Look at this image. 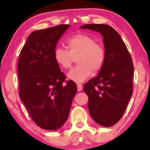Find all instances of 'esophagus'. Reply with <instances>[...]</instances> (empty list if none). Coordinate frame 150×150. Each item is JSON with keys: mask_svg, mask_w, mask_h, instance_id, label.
<instances>
[{"mask_svg": "<svg viewBox=\"0 0 150 150\" xmlns=\"http://www.w3.org/2000/svg\"><path fill=\"white\" fill-rule=\"evenodd\" d=\"M77 90L80 92V91H82V85L81 84H77Z\"/></svg>", "mask_w": 150, "mask_h": 150, "instance_id": "1", "label": "esophagus"}]
</instances>
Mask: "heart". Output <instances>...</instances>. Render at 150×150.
Wrapping results in <instances>:
<instances>
[{
    "label": "heart",
    "mask_w": 150,
    "mask_h": 150,
    "mask_svg": "<svg viewBox=\"0 0 150 150\" xmlns=\"http://www.w3.org/2000/svg\"><path fill=\"white\" fill-rule=\"evenodd\" d=\"M68 51L56 47L53 51V58L62 69H68L76 58L77 66L70 70L67 76L70 80L82 82L96 73L104 66L106 51L101 44L95 43L92 37L85 34H76L66 42Z\"/></svg>",
    "instance_id": "b5f03b06"
}]
</instances>
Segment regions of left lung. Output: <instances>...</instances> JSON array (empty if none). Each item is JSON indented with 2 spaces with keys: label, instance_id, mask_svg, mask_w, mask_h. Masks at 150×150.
Listing matches in <instances>:
<instances>
[{
  "label": "left lung",
  "instance_id": "left-lung-1",
  "mask_svg": "<svg viewBox=\"0 0 150 150\" xmlns=\"http://www.w3.org/2000/svg\"><path fill=\"white\" fill-rule=\"evenodd\" d=\"M81 29L99 32L103 37L106 60L97 76L85 84L90 116L98 124L112 126L123 116L132 94L134 67L119 34L111 26L87 24Z\"/></svg>",
  "mask_w": 150,
  "mask_h": 150
}]
</instances>
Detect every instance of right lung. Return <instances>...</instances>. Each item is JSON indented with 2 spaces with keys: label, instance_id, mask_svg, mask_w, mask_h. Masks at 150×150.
Returning a JSON list of instances; mask_svg holds the SVG:
<instances>
[{
  "label": "right lung",
  "instance_id": "right-lung-1",
  "mask_svg": "<svg viewBox=\"0 0 150 150\" xmlns=\"http://www.w3.org/2000/svg\"><path fill=\"white\" fill-rule=\"evenodd\" d=\"M69 27L60 25L32 32L19 58V96L34 123L48 130L64 124L77 90L73 81H65L53 58L58 41Z\"/></svg>",
  "mask_w": 150,
  "mask_h": 150
}]
</instances>
